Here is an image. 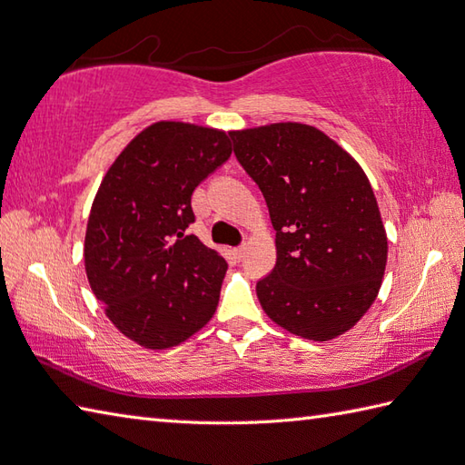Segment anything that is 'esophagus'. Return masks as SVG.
<instances>
[{
    "label": "esophagus",
    "mask_w": 465,
    "mask_h": 465,
    "mask_svg": "<svg viewBox=\"0 0 465 465\" xmlns=\"http://www.w3.org/2000/svg\"><path fill=\"white\" fill-rule=\"evenodd\" d=\"M243 253H245V245H240V248H233V250H232V255H233V258L238 260V262L243 258Z\"/></svg>",
    "instance_id": "obj_1"
}]
</instances>
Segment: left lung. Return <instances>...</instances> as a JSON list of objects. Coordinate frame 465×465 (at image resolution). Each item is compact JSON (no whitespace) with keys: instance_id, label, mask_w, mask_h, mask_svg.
Wrapping results in <instances>:
<instances>
[{"instance_id":"1","label":"left lung","mask_w":465,"mask_h":465,"mask_svg":"<svg viewBox=\"0 0 465 465\" xmlns=\"http://www.w3.org/2000/svg\"><path fill=\"white\" fill-rule=\"evenodd\" d=\"M232 140L275 230V268L255 285L263 312L300 338H338L378 298L388 262L368 175L313 125L270 124Z\"/></svg>"}]
</instances>
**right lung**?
Here are the masks:
<instances>
[{
	"label": "right lung",
	"instance_id": "right-lung-1",
	"mask_svg": "<svg viewBox=\"0 0 465 465\" xmlns=\"http://www.w3.org/2000/svg\"><path fill=\"white\" fill-rule=\"evenodd\" d=\"M230 155V134L155 122L104 175L87 220L85 273L110 322L142 348H173L215 313L227 263L185 230L193 190Z\"/></svg>",
	"mask_w": 465,
	"mask_h": 465
}]
</instances>
